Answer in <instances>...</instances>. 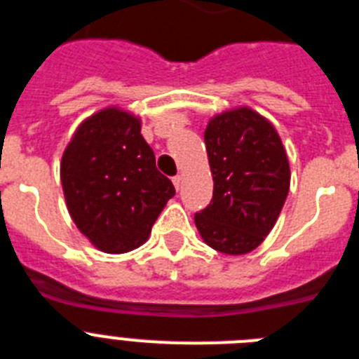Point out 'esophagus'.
Segmentation results:
<instances>
[{"instance_id":"esophagus-1","label":"esophagus","mask_w":359,"mask_h":359,"mask_svg":"<svg viewBox=\"0 0 359 359\" xmlns=\"http://www.w3.org/2000/svg\"><path fill=\"white\" fill-rule=\"evenodd\" d=\"M172 183H174V187H176V190L182 189V183H183L182 176H174V177H172Z\"/></svg>"}]
</instances>
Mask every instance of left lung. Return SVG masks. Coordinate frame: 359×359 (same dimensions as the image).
Segmentation results:
<instances>
[{
  "label": "left lung",
  "mask_w": 359,
  "mask_h": 359,
  "mask_svg": "<svg viewBox=\"0 0 359 359\" xmlns=\"http://www.w3.org/2000/svg\"><path fill=\"white\" fill-rule=\"evenodd\" d=\"M214 196L194 215L203 241L243 255L264 241L290 192V161L280 136L250 107L214 116L205 131Z\"/></svg>",
  "instance_id": "1"
}]
</instances>
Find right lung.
Segmentation results:
<instances>
[{
  "mask_svg": "<svg viewBox=\"0 0 359 359\" xmlns=\"http://www.w3.org/2000/svg\"><path fill=\"white\" fill-rule=\"evenodd\" d=\"M140 118L107 107L79 126L61 161L73 223L98 250L126 253L147 241L172 182L140 133Z\"/></svg>",
  "mask_w": 359,
  "mask_h": 359,
  "instance_id": "right-lung-1",
  "label": "right lung"
}]
</instances>
